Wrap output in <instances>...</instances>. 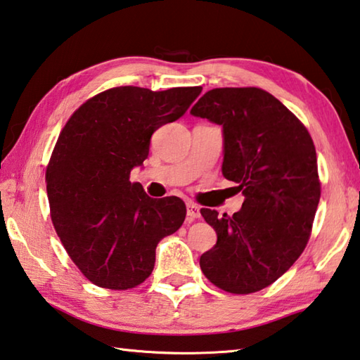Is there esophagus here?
Listing matches in <instances>:
<instances>
[{
  "label": "esophagus",
  "instance_id": "34e87169",
  "mask_svg": "<svg viewBox=\"0 0 360 360\" xmlns=\"http://www.w3.org/2000/svg\"><path fill=\"white\" fill-rule=\"evenodd\" d=\"M200 206L193 205V202H187V219L188 220H195V219H200Z\"/></svg>",
  "mask_w": 360,
  "mask_h": 360
}]
</instances>
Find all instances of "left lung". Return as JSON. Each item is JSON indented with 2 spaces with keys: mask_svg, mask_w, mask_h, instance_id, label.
Wrapping results in <instances>:
<instances>
[{
  "mask_svg": "<svg viewBox=\"0 0 360 360\" xmlns=\"http://www.w3.org/2000/svg\"><path fill=\"white\" fill-rule=\"evenodd\" d=\"M191 115L221 126V173L245 197L231 217L201 209L217 244L200 267L220 290L248 294L290 269L309 243L321 195L309 130L282 102L259 88H215Z\"/></svg>",
  "mask_w": 360,
  "mask_h": 360,
  "instance_id": "left-lung-1",
  "label": "left lung"
}]
</instances>
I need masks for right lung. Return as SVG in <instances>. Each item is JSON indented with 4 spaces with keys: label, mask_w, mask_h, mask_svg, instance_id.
Listing matches in <instances>:
<instances>
[{
    "label": "right lung",
    "mask_w": 360,
    "mask_h": 360,
    "mask_svg": "<svg viewBox=\"0 0 360 360\" xmlns=\"http://www.w3.org/2000/svg\"><path fill=\"white\" fill-rule=\"evenodd\" d=\"M201 89L103 91L60 134L45 174L51 221L72 261L101 288L129 290L145 282L155 247L184 221L181 198L154 200L129 178L148 158L155 130L179 120Z\"/></svg>",
    "instance_id": "add662e5"
}]
</instances>
